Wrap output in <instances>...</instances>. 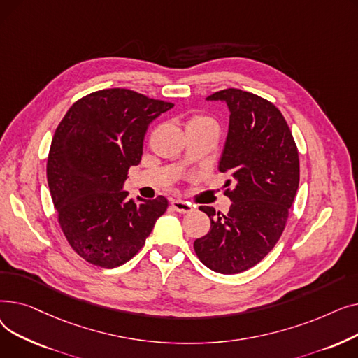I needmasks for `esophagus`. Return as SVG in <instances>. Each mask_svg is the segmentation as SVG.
Returning a JSON list of instances; mask_svg holds the SVG:
<instances>
[{
    "label": "esophagus",
    "mask_w": 358,
    "mask_h": 358,
    "mask_svg": "<svg viewBox=\"0 0 358 358\" xmlns=\"http://www.w3.org/2000/svg\"><path fill=\"white\" fill-rule=\"evenodd\" d=\"M171 204H173V208L180 213H190V212H194V209H196L194 204H192L190 201H185V200H173Z\"/></svg>",
    "instance_id": "esophagus-1"
}]
</instances>
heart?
Returning a JSON list of instances; mask_svg holds the SVG:
<instances>
[{"label":"heart","mask_w":358,"mask_h":358,"mask_svg":"<svg viewBox=\"0 0 358 358\" xmlns=\"http://www.w3.org/2000/svg\"><path fill=\"white\" fill-rule=\"evenodd\" d=\"M203 127H217L216 120L203 111H193L187 119V130L189 129H203Z\"/></svg>","instance_id":"heart-1"}]
</instances>
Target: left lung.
<instances>
[{"label": "left lung", "mask_w": 358, "mask_h": 358, "mask_svg": "<svg viewBox=\"0 0 358 358\" xmlns=\"http://www.w3.org/2000/svg\"><path fill=\"white\" fill-rule=\"evenodd\" d=\"M208 100L229 107V130L219 171L228 174L227 215L209 206L210 231L194 241L203 264L222 274L242 273L264 258L283 234L299 189V152L281 111L268 100L238 88L213 92Z\"/></svg>", "instance_id": "1"}]
</instances>
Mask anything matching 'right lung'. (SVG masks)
<instances>
[{
    "label": "right lung",
    "mask_w": 358,
    "mask_h": 358,
    "mask_svg": "<svg viewBox=\"0 0 358 358\" xmlns=\"http://www.w3.org/2000/svg\"><path fill=\"white\" fill-rule=\"evenodd\" d=\"M173 106L107 88L75 101L56 127L46 165L49 190L68 243L90 264H124L165 213V197L135 201L123 182L142 159L149 123Z\"/></svg>",
    "instance_id": "add662e5"
}]
</instances>
